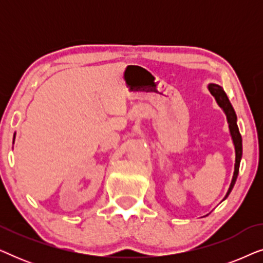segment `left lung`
Returning a JSON list of instances; mask_svg holds the SVG:
<instances>
[{"label": "left lung", "instance_id": "obj_1", "mask_svg": "<svg viewBox=\"0 0 263 263\" xmlns=\"http://www.w3.org/2000/svg\"><path fill=\"white\" fill-rule=\"evenodd\" d=\"M208 89H210L211 95L214 97L215 100H217L218 105L221 107L222 111H224L226 115V118H228V123H229L230 134H231L233 145H235V152H236L235 171H233L231 184H230V188L224 197V200H225L226 197L230 195V193H231L233 185H235V183L237 181V176H238V172H239V164H240V159H242V153H243L242 136H240L238 125H237V116H236L235 110H233L231 103H230L228 96H226V93L224 89H222L221 86L215 85V84H210L208 85Z\"/></svg>", "mask_w": 263, "mask_h": 263}]
</instances>
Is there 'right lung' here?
I'll use <instances>...</instances> for the list:
<instances>
[{"instance_id": "1", "label": "right lung", "mask_w": 263, "mask_h": 263, "mask_svg": "<svg viewBox=\"0 0 263 263\" xmlns=\"http://www.w3.org/2000/svg\"><path fill=\"white\" fill-rule=\"evenodd\" d=\"M14 138H15V134H14Z\"/></svg>"}]
</instances>
